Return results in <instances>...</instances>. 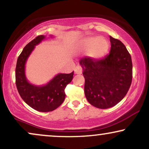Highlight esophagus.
Returning <instances> with one entry per match:
<instances>
[{
  "instance_id": "obj_1",
  "label": "esophagus",
  "mask_w": 149,
  "mask_h": 149,
  "mask_svg": "<svg viewBox=\"0 0 149 149\" xmlns=\"http://www.w3.org/2000/svg\"><path fill=\"white\" fill-rule=\"evenodd\" d=\"M74 74H81V73H82V71H83V70H82V68H81V67H80V66H77L76 68H74Z\"/></svg>"
}]
</instances>
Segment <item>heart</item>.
I'll return each instance as SVG.
<instances>
[{"label":"heart","mask_w":149,"mask_h":149,"mask_svg":"<svg viewBox=\"0 0 149 149\" xmlns=\"http://www.w3.org/2000/svg\"><path fill=\"white\" fill-rule=\"evenodd\" d=\"M109 40L103 36H89L77 42L75 49L78 52H86V56L91 60L104 58L109 50Z\"/></svg>","instance_id":"b5f03b06"}]
</instances>
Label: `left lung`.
Returning <instances> with one entry per match:
<instances>
[{"label": "left lung", "instance_id": "obj_1", "mask_svg": "<svg viewBox=\"0 0 149 149\" xmlns=\"http://www.w3.org/2000/svg\"><path fill=\"white\" fill-rule=\"evenodd\" d=\"M110 54L99 60L79 61L85 78L84 91L89 103L101 109L117 104L127 94L132 80V58L119 40L110 36Z\"/></svg>", "mask_w": 149, "mask_h": 149}]
</instances>
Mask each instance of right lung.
<instances>
[{
    "mask_svg": "<svg viewBox=\"0 0 149 149\" xmlns=\"http://www.w3.org/2000/svg\"><path fill=\"white\" fill-rule=\"evenodd\" d=\"M45 38L44 35L38 36L26 45L18 57L15 68V83L20 96L28 106L39 112L52 111L62 104L66 96L64 89L74 75V71L70 74L59 73L42 85H34L28 81L25 72L26 62L35 46Z\"/></svg>",
    "mask_w": 149,
    "mask_h": 149,
    "instance_id": "1",
    "label": "right lung"
}]
</instances>
